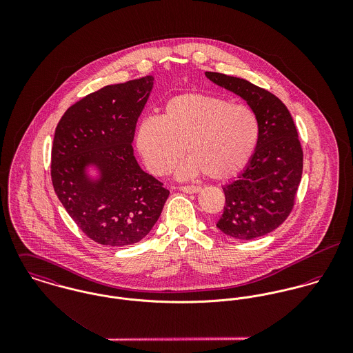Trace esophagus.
<instances>
[{"instance_id":"1","label":"esophagus","mask_w":353,"mask_h":353,"mask_svg":"<svg viewBox=\"0 0 353 353\" xmlns=\"http://www.w3.org/2000/svg\"><path fill=\"white\" fill-rule=\"evenodd\" d=\"M179 190L183 193H199L201 190V188L200 186H181Z\"/></svg>"}]
</instances>
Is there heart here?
Returning <instances> with one entry per match:
<instances>
[{
  "instance_id": "1",
  "label": "heart",
  "mask_w": 353,
  "mask_h": 353,
  "mask_svg": "<svg viewBox=\"0 0 353 353\" xmlns=\"http://www.w3.org/2000/svg\"><path fill=\"white\" fill-rule=\"evenodd\" d=\"M259 140V122L250 107L208 94H182L165 103L160 118H144L136 144L154 175L168 174L182 157L181 175L202 172L213 181L238 175Z\"/></svg>"
}]
</instances>
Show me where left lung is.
<instances>
[{
    "label": "left lung",
    "mask_w": 353,
    "mask_h": 353,
    "mask_svg": "<svg viewBox=\"0 0 353 353\" xmlns=\"http://www.w3.org/2000/svg\"><path fill=\"white\" fill-rule=\"evenodd\" d=\"M214 84L248 101L259 122V140L246 168L223 186L224 212L217 228L230 238L263 236L290 216L302 179L303 150L294 119L276 95L250 81L205 72Z\"/></svg>",
    "instance_id": "8db88e82"
}]
</instances>
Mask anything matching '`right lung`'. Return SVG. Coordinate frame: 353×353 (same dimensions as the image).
<instances>
[{
	"label": "right lung",
	"mask_w": 353,
	"mask_h": 353,
	"mask_svg": "<svg viewBox=\"0 0 353 353\" xmlns=\"http://www.w3.org/2000/svg\"><path fill=\"white\" fill-rule=\"evenodd\" d=\"M153 77L103 87L70 105L51 148V181L59 201L94 242L121 248L140 242L157 221L170 192L139 165L137 119ZM97 166L92 180L88 166Z\"/></svg>",
	"instance_id": "1"
}]
</instances>
